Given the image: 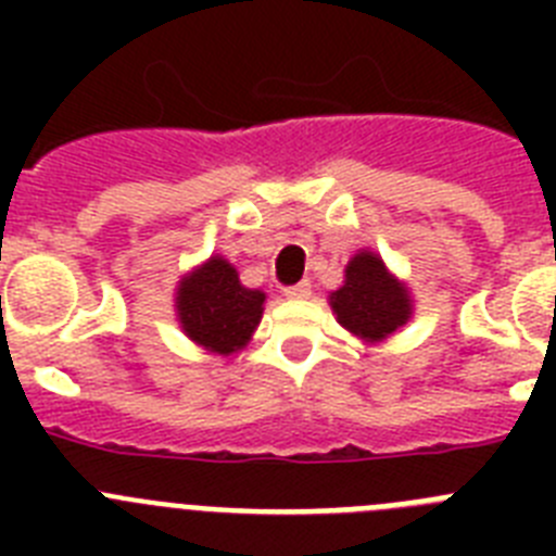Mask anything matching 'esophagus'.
I'll return each mask as SVG.
<instances>
[{
  "label": "esophagus",
  "mask_w": 556,
  "mask_h": 556,
  "mask_svg": "<svg viewBox=\"0 0 556 556\" xmlns=\"http://www.w3.org/2000/svg\"><path fill=\"white\" fill-rule=\"evenodd\" d=\"M283 294H287V298H292V301H303V298H308V294H312V283L308 281L292 283V287L283 289Z\"/></svg>",
  "instance_id": "esophagus-1"
}]
</instances>
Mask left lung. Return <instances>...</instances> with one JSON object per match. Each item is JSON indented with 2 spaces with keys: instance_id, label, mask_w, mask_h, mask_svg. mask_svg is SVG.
I'll list each match as a JSON object with an SVG mask.
<instances>
[{
  "instance_id": "8db88e82",
  "label": "left lung",
  "mask_w": 556,
  "mask_h": 556,
  "mask_svg": "<svg viewBox=\"0 0 556 556\" xmlns=\"http://www.w3.org/2000/svg\"><path fill=\"white\" fill-rule=\"evenodd\" d=\"M331 308L339 326L365 342H381L412 317L409 289L384 267L370 250H362L348 262L345 283L331 292Z\"/></svg>"
}]
</instances>
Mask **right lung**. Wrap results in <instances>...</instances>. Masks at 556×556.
I'll list each match as a JSON object with an SVG mask.
<instances>
[{
  "label": "right lung",
  "mask_w": 556,
  "mask_h": 556,
  "mask_svg": "<svg viewBox=\"0 0 556 556\" xmlns=\"http://www.w3.org/2000/svg\"><path fill=\"white\" fill-rule=\"evenodd\" d=\"M267 294L248 289L223 255H211L203 267L180 278L175 308L186 337L205 351L230 356L242 351L262 323Z\"/></svg>",
  "instance_id": "add662e5"
}]
</instances>
